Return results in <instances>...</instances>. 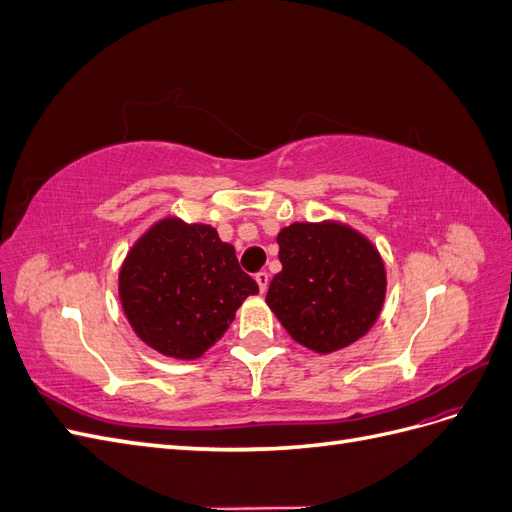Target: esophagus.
<instances>
[{"instance_id": "esophagus-1", "label": "esophagus", "mask_w": 512, "mask_h": 512, "mask_svg": "<svg viewBox=\"0 0 512 512\" xmlns=\"http://www.w3.org/2000/svg\"><path fill=\"white\" fill-rule=\"evenodd\" d=\"M254 280H256V284H258L260 292H267V288H269V273H267V271H258V273L254 275Z\"/></svg>"}]
</instances>
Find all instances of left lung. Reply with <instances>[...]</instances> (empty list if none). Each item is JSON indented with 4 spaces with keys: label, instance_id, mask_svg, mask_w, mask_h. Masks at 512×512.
<instances>
[{
    "label": "left lung",
    "instance_id": "left-lung-1",
    "mask_svg": "<svg viewBox=\"0 0 512 512\" xmlns=\"http://www.w3.org/2000/svg\"><path fill=\"white\" fill-rule=\"evenodd\" d=\"M282 271L267 305L294 342L329 354L361 339L378 320L386 269L376 245L348 224L294 222L280 230Z\"/></svg>",
    "mask_w": 512,
    "mask_h": 512
}]
</instances>
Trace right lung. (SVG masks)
<instances>
[{
    "label": "right lung",
    "mask_w": 512,
    "mask_h": 512,
    "mask_svg": "<svg viewBox=\"0 0 512 512\" xmlns=\"http://www.w3.org/2000/svg\"><path fill=\"white\" fill-rule=\"evenodd\" d=\"M256 292L218 230L179 218L153 224L119 269V301L134 333L181 361L198 359L222 339Z\"/></svg>",
    "instance_id": "right-lung-1"
}]
</instances>
